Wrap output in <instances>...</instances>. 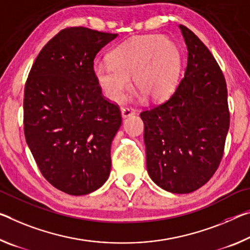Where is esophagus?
I'll list each match as a JSON object with an SVG mask.
<instances>
[{"label":"esophagus","mask_w":250,"mask_h":250,"mask_svg":"<svg viewBox=\"0 0 250 250\" xmlns=\"http://www.w3.org/2000/svg\"><path fill=\"white\" fill-rule=\"evenodd\" d=\"M134 111L132 108H129V106H124V108H121V114L122 117L124 118H128L130 116H132V114H134Z\"/></svg>","instance_id":"obj_1"}]
</instances>
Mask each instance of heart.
Wrapping results in <instances>:
<instances>
[{
    "mask_svg": "<svg viewBox=\"0 0 250 250\" xmlns=\"http://www.w3.org/2000/svg\"><path fill=\"white\" fill-rule=\"evenodd\" d=\"M182 66L181 51L175 42L161 35H139L111 51L109 63H97L93 74L98 85L111 101H120L134 88L151 101L172 92Z\"/></svg>",
    "mask_w": 250,
    "mask_h": 250,
    "instance_id": "heart-1",
    "label": "heart"
}]
</instances>
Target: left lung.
Instances as JSON below:
<instances>
[{"label":"left lung","instance_id":"left-lung-1","mask_svg":"<svg viewBox=\"0 0 250 250\" xmlns=\"http://www.w3.org/2000/svg\"><path fill=\"white\" fill-rule=\"evenodd\" d=\"M179 29L188 50L185 77L167 101L140 117L150 178L169 192L189 193L219 167L230 120L223 71L192 31Z\"/></svg>","mask_w":250,"mask_h":250}]
</instances>
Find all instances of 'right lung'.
Segmentation results:
<instances>
[{
  "instance_id": "obj_1",
  "label": "right lung",
  "mask_w": 250,
  "mask_h": 250,
  "mask_svg": "<svg viewBox=\"0 0 250 250\" xmlns=\"http://www.w3.org/2000/svg\"><path fill=\"white\" fill-rule=\"evenodd\" d=\"M117 37L66 27L41 50L25 83L26 144L43 177L69 195H88L110 175L111 142L122 119L102 96L93 61Z\"/></svg>"
}]
</instances>
